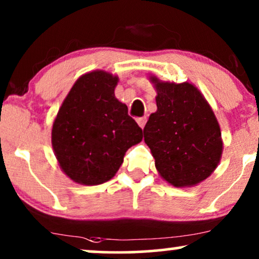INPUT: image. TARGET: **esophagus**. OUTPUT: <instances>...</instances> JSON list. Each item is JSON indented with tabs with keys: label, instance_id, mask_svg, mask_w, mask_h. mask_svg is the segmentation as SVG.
<instances>
[{
	"label": "esophagus",
	"instance_id": "esophagus-1",
	"mask_svg": "<svg viewBox=\"0 0 259 259\" xmlns=\"http://www.w3.org/2000/svg\"><path fill=\"white\" fill-rule=\"evenodd\" d=\"M137 122H138V125L142 127V128H144V127H145V123H146V117H145V116L138 117Z\"/></svg>",
	"mask_w": 259,
	"mask_h": 259
}]
</instances>
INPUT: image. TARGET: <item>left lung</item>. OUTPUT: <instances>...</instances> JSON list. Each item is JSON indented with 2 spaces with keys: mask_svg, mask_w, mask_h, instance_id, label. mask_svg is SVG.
<instances>
[{
  "mask_svg": "<svg viewBox=\"0 0 259 259\" xmlns=\"http://www.w3.org/2000/svg\"><path fill=\"white\" fill-rule=\"evenodd\" d=\"M150 80L157 112L144 128L156 169L174 187L196 186L217 169L223 154L220 126L200 90L190 83Z\"/></svg>",
  "mask_w": 259,
  "mask_h": 259,
  "instance_id": "1",
  "label": "left lung"
}]
</instances>
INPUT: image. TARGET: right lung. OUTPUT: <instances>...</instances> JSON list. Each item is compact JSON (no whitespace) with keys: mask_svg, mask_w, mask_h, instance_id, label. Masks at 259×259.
<instances>
[{"mask_svg":"<svg viewBox=\"0 0 259 259\" xmlns=\"http://www.w3.org/2000/svg\"><path fill=\"white\" fill-rule=\"evenodd\" d=\"M116 76L92 71L80 76L64 100L52 127V147L66 176L79 184L109 181L143 130L114 95Z\"/></svg>","mask_w":259,"mask_h":259,"instance_id":"obj_1","label":"right lung"}]
</instances>
